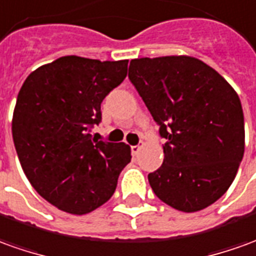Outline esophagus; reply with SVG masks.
<instances>
[{"mask_svg":"<svg viewBox=\"0 0 256 256\" xmlns=\"http://www.w3.org/2000/svg\"><path fill=\"white\" fill-rule=\"evenodd\" d=\"M139 150H140V146L139 145H135V146H131V152L134 156H136L139 153Z\"/></svg>","mask_w":256,"mask_h":256,"instance_id":"34e87169","label":"esophagus"}]
</instances>
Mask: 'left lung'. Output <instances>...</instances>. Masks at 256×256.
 Returning <instances> with one entry per match:
<instances>
[{"instance_id": "1", "label": "left lung", "mask_w": 256, "mask_h": 256, "mask_svg": "<svg viewBox=\"0 0 256 256\" xmlns=\"http://www.w3.org/2000/svg\"><path fill=\"white\" fill-rule=\"evenodd\" d=\"M128 78L160 126L164 160L148 176L160 200L198 212L224 195L244 156V114L238 94L200 60L138 58Z\"/></svg>"}]
</instances>
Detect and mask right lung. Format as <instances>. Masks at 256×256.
Segmentation results:
<instances>
[{
	"label": "right lung",
	"mask_w": 256,
	"mask_h": 256,
	"mask_svg": "<svg viewBox=\"0 0 256 256\" xmlns=\"http://www.w3.org/2000/svg\"><path fill=\"white\" fill-rule=\"evenodd\" d=\"M126 70L128 60L66 56L32 72L19 90L12 118L18 158L32 186L60 210L98 209L131 162L130 146L90 134L102 121V102Z\"/></svg>",
	"instance_id": "obj_1"
}]
</instances>
